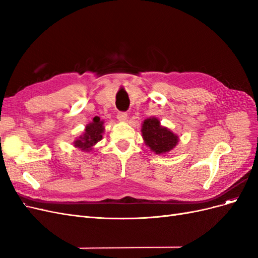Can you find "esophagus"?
<instances>
[{
  "label": "esophagus",
  "mask_w": 258,
  "mask_h": 258,
  "mask_svg": "<svg viewBox=\"0 0 258 258\" xmlns=\"http://www.w3.org/2000/svg\"><path fill=\"white\" fill-rule=\"evenodd\" d=\"M117 118L120 121H126L128 118V114L126 112H118V114H117Z\"/></svg>",
  "instance_id": "1"
}]
</instances>
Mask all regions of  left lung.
I'll return each mask as SVG.
<instances>
[{"label":"left lung","instance_id":"1","mask_svg":"<svg viewBox=\"0 0 258 258\" xmlns=\"http://www.w3.org/2000/svg\"><path fill=\"white\" fill-rule=\"evenodd\" d=\"M142 136L145 144L156 154H163L172 150L178 138L169 129L161 127L157 118H147L142 124Z\"/></svg>","mask_w":258,"mask_h":258}]
</instances>
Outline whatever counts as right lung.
Masks as SVG:
<instances>
[{
  "label": "right lung",
  "instance_id": "1",
  "mask_svg": "<svg viewBox=\"0 0 258 258\" xmlns=\"http://www.w3.org/2000/svg\"><path fill=\"white\" fill-rule=\"evenodd\" d=\"M103 130V121H101L99 117L96 116L92 122L86 126L84 136L76 140L74 145L81 148L82 151H90L91 147L102 139Z\"/></svg>",
  "mask_w": 258,
  "mask_h": 258
}]
</instances>
